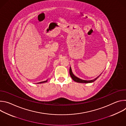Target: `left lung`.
<instances>
[{"label":"left lung","mask_w":126,"mask_h":126,"mask_svg":"<svg viewBox=\"0 0 126 126\" xmlns=\"http://www.w3.org/2000/svg\"><path fill=\"white\" fill-rule=\"evenodd\" d=\"M70 75L71 77V78H72V79L76 82H78V83H92L93 82H94L96 80H97V79L99 77V76L97 77L96 78H95V79H93V80H82V79H81L77 77H76L75 75H74V74L72 73H70Z\"/></svg>","instance_id":"1"}]
</instances>
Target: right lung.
Masks as SVG:
<instances>
[{"instance_id": "right-lung-1", "label": "right lung", "mask_w": 126, "mask_h": 126, "mask_svg": "<svg viewBox=\"0 0 126 126\" xmlns=\"http://www.w3.org/2000/svg\"><path fill=\"white\" fill-rule=\"evenodd\" d=\"M47 81V80H46V81H43V82H40V83H44V82H46Z\"/></svg>"}]
</instances>
